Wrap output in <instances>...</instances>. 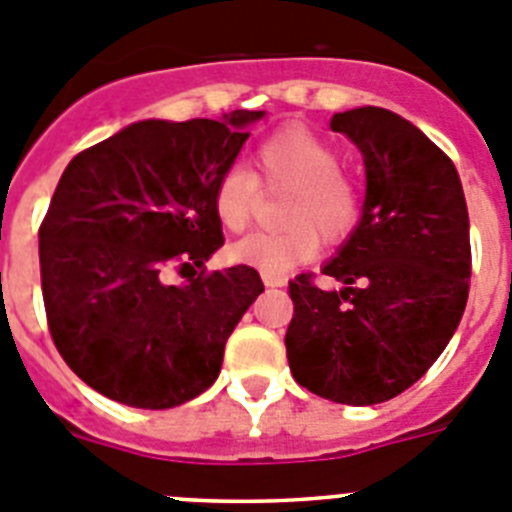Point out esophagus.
Returning <instances> with one entry per match:
<instances>
[{
    "label": "esophagus",
    "mask_w": 512,
    "mask_h": 512,
    "mask_svg": "<svg viewBox=\"0 0 512 512\" xmlns=\"http://www.w3.org/2000/svg\"><path fill=\"white\" fill-rule=\"evenodd\" d=\"M261 279H264L266 287H284V284H287V279L274 277V274H261Z\"/></svg>",
    "instance_id": "34e87169"
}]
</instances>
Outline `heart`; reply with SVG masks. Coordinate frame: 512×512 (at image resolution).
<instances>
[{
    "instance_id": "heart-1",
    "label": "heart",
    "mask_w": 512,
    "mask_h": 512,
    "mask_svg": "<svg viewBox=\"0 0 512 512\" xmlns=\"http://www.w3.org/2000/svg\"><path fill=\"white\" fill-rule=\"evenodd\" d=\"M256 174L246 166H228L217 176L212 207L225 230L241 233L261 205V189L284 194L279 223L284 228L251 233L230 251L238 264L261 274H284L310 261L325 243H341L361 220V189L341 169V153L333 143L300 125H287L266 140L256 153Z\"/></svg>"
}]
</instances>
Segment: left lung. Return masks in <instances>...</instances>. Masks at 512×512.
I'll list each match as a JSON object with an SVG mask.
<instances>
[{
	"instance_id": "8db88e82",
	"label": "left lung",
	"mask_w": 512,
	"mask_h": 512,
	"mask_svg": "<svg viewBox=\"0 0 512 512\" xmlns=\"http://www.w3.org/2000/svg\"><path fill=\"white\" fill-rule=\"evenodd\" d=\"M330 128L364 156V215L323 266L341 292L312 274L289 282L284 346L297 384L343 405H377L431 369L464 315L467 200L454 161L405 117L359 107L333 115Z\"/></svg>"
}]
</instances>
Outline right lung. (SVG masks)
Wrapping results in <instances>:
<instances>
[{"instance_id":"obj_1","label":"right lung","mask_w":512,"mask_h":512,"mask_svg":"<svg viewBox=\"0 0 512 512\" xmlns=\"http://www.w3.org/2000/svg\"><path fill=\"white\" fill-rule=\"evenodd\" d=\"M261 115L135 122L66 166L38 230L40 284L58 354L92 390L164 410L217 379L264 284L246 264L205 269L223 246L212 189ZM169 268L198 279L166 285Z\"/></svg>"}]
</instances>
